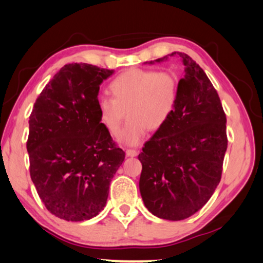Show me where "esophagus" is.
Masks as SVG:
<instances>
[{"label":"esophagus","mask_w":263,"mask_h":263,"mask_svg":"<svg viewBox=\"0 0 263 263\" xmlns=\"http://www.w3.org/2000/svg\"><path fill=\"white\" fill-rule=\"evenodd\" d=\"M125 154H126L127 157H135V156L138 155L139 152L135 151V149H127V151L125 152Z\"/></svg>","instance_id":"34e87169"}]
</instances>
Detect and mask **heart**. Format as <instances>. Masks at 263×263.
<instances>
[{"instance_id": "heart-1", "label": "heart", "mask_w": 263, "mask_h": 263, "mask_svg": "<svg viewBox=\"0 0 263 263\" xmlns=\"http://www.w3.org/2000/svg\"><path fill=\"white\" fill-rule=\"evenodd\" d=\"M111 99L98 100V117L101 126L111 137L120 131L125 111L127 123L118 140L137 146L147 128L159 130L173 114L178 101L179 81L171 70L128 69L109 84Z\"/></svg>"}]
</instances>
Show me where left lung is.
<instances>
[{
	"label": "left lung",
	"instance_id": "8db88e82",
	"mask_svg": "<svg viewBox=\"0 0 263 263\" xmlns=\"http://www.w3.org/2000/svg\"><path fill=\"white\" fill-rule=\"evenodd\" d=\"M173 114L139 154L142 171L139 188L145 206L171 221L192 217L212 196L221 180L228 139L227 118L217 90L186 53ZM149 64H154L151 61Z\"/></svg>",
	"mask_w": 263,
	"mask_h": 263
}]
</instances>
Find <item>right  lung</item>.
<instances>
[{"instance_id": "obj_1", "label": "right lung", "mask_w": 263, "mask_h": 263, "mask_svg": "<svg viewBox=\"0 0 263 263\" xmlns=\"http://www.w3.org/2000/svg\"><path fill=\"white\" fill-rule=\"evenodd\" d=\"M114 70L65 65L45 85L29 116V172L49 212L84 221L104 210L125 158L98 117L100 84Z\"/></svg>"}]
</instances>
